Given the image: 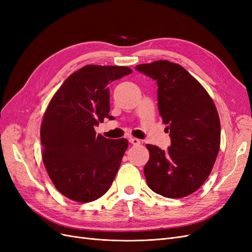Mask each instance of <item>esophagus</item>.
Listing matches in <instances>:
<instances>
[{
    "instance_id": "obj_1",
    "label": "esophagus",
    "mask_w": 252,
    "mask_h": 252,
    "mask_svg": "<svg viewBox=\"0 0 252 252\" xmlns=\"http://www.w3.org/2000/svg\"><path fill=\"white\" fill-rule=\"evenodd\" d=\"M129 142L133 145H140L141 144V140L136 139V138H129Z\"/></svg>"
}]
</instances>
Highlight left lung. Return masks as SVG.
Instances as JSON below:
<instances>
[{"instance_id": "8db88e82", "label": "left lung", "mask_w": 252, "mask_h": 252, "mask_svg": "<svg viewBox=\"0 0 252 252\" xmlns=\"http://www.w3.org/2000/svg\"><path fill=\"white\" fill-rule=\"evenodd\" d=\"M135 70L158 84V107L167 125L170 147L147 144L144 167L148 187L158 194L179 199L193 193L207 180L220 142L216 105L201 84L184 67L169 61L140 64Z\"/></svg>"}]
</instances>
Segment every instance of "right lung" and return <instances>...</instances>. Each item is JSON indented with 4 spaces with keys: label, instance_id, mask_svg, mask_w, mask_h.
Masks as SVG:
<instances>
[{
    "label": "right lung",
    "instance_id": "add662e5",
    "mask_svg": "<svg viewBox=\"0 0 252 252\" xmlns=\"http://www.w3.org/2000/svg\"><path fill=\"white\" fill-rule=\"evenodd\" d=\"M132 70L124 66L86 65L68 77L53 95L41 126L43 162L53 185L80 203L108 191L128 147L126 139L95 133L109 114V83Z\"/></svg>",
    "mask_w": 252,
    "mask_h": 252
}]
</instances>
